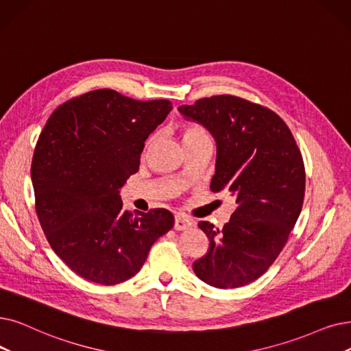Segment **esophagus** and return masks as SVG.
I'll return each mask as SVG.
<instances>
[{"label":"esophagus","mask_w":351,"mask_h":351,"mask_svg":"<svg viewBox=\"0 0 351 351\" xmlns=\"http://www.w3.org/2000/svg\"><path fill=\"white\" fill-rule=\"evenodd\" d=\"M193 226V221L189 219L188 217H184L180 215V213H178V215H175V225L173 228L176 231H184V230H188V228Z\"/></svg>","instance_id":"obj_1"}]
</instances>
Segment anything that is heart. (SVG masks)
<instances>
[{
	"mask_svg": "<svg viewBox=\"0 0 351 351\" xmlns=\"http://www.w3.org/2000/svg\"><path fill=\"white\" fill-rule=\"evenodd\" d=\"M204 134H206V133L199 126H186L184 130V141L191 139V138H197V136H204Z\"/></svg>",
	"mask_w": 351,
	"mask_h": 351,
	"instance_id": "b5f03b06",
	"label": "heart"
}]
</instances>
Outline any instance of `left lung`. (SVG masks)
I'll return each instance as SVG.
<instances>
[{"instance_id":"obj_1","label":"left lung","mask_w":351,"mask_h":351,"mask_svg":"<svg viewBox=\"0 0 351 351\" xmlns=\"http://www.w3.org/2000/svg\"><path fill=\"white\" fill-rule=\"evenodd\" d=\"M178 110L213 136L210 191L231 192L237 202L222 230L199 222L209 250L193 263V272L217 288L247 285L277 260L300 217L306 191L301 152L277 113L245 99L212 96Z\"/></svg>"}]
</instances>
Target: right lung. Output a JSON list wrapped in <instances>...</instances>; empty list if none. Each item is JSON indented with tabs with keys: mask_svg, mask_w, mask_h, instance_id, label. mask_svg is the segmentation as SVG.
<instances>
[{
	"mask_svg": "<svg viewBox=\"0 0 351 351\" xmlns=\"http://www.w3.org/2000/svg\"><path fill=\"white\" fill-rule=\"evenodd\" d=\"M171 110L169 100L99 88L58 106L45 123L32 163L37 217L54 252L84 280L114 285L132 278L172 230V212L132 213L119 196Z\"/></svg>",
	"mask_w": 351,
	"mask_h": 351,
	"instance_id": "1",
	"label": "right lung"
}]
</instances>
